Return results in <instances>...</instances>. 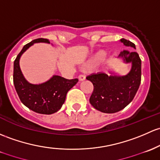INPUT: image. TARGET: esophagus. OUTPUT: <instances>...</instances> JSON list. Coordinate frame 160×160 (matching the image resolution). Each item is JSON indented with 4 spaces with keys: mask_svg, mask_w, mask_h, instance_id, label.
I'll return each mask as SVG.
<instances>
[{
    "mask_svg": "<svg viewBox=\"0 0 160 160\" xmlns=\"http://www.w3.org/2000/svg\"><path fill=\"white\" fill-rule=\"evenodd\" d=\"M78 79H79V80H80V81H83V80H84L86 79V76L83 75V74L79 75Z\"/></svg>",
    "mask_w": 160,
    "mask_h": 160,
    "instance_id": "obj_1",
    "label": "esophagus"
}]
</instances>
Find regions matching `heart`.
<instances>
[{
  "label": "heart",
  "mask_w": 160,
  "mask_h": 160,
  "mask_svg": "<svg viewBox=\"0 0 160 160\" xmlns=\"http://www.w3.org/2000/svg\"><path fill=\"white\" fill-rule=\"evenodd\" d=\"M106 57H107V52L105 50H99L92 57V58L89 61V67H94L100 64V63L103 61Z\"/></svg>",
  "instance_id": "heart-1"
}]
</instances>
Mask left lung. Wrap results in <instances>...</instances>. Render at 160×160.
Masks as SVG:
<instances>
[{"label": "left lung", "mask_w": 160, "mask_h": 160, "mask_svg": "<svg viewBox=\"0 0 160 160\" xmlns=\"http://www.w3.org/2000/svg\"><path fill=\"white\" fill-rule=\"evenodd\" d=\"M126 47L133 48L135 44L122 38ZM119 58L125 63H132V67L126 76H108L97 73L88 76L87 79L93 84V91L90 102L96 110L106 113H113L125 108L133 100L141 82V60L135 51L123 50Z\"/></svg>", "instance_id": "obj_1"}]
</instances>
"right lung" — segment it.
Masks as SVG:
<instances>
[{"label": "right lung", "mask_w": 160, "mask_h": 160, "mask_svg": "<svg viewBox=\"0 0 160 160\" xmlns=\"http://www.w3.org/2000/svg\"><path fill=\"white\" fill-rule=\"evenodd\" d=\"M40 42L50 43L49 40L38 38L23 46L13 63V80L15 90L23 105L38 113L49 115L58 112L61 108L67 92L78 82V79L67 80L54 75L48 81L40 84L28 83L20 68V58L33 43Z\"/></svg>", "instance_id": "right-lung-1"}]
</instances>
